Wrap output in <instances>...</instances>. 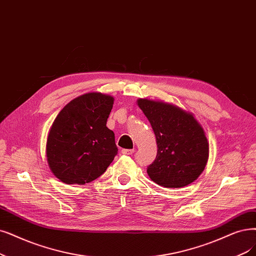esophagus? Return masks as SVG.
<instances>
[{
	"mask_svg": "<svg viewBox=\"0 0 256 256\" xmlns=\"http://www.w3.org/2000/svg\"><path fill=\"white\" fill-rule=\"evenodd\" d=\"M135 152V150L134 148H123L122 150V154H124V155H132Z\"/></svg>",
	"mask_w": 256,
	"mask_h": 256,
	"instance_id": "obj_1",
	"label": "esophagus"
}]
</instances>
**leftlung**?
Returning a JSON list of instances; mask_svg holds the SVG:
<instances>
[{"mask_svg":"<svg viewBox=\"0 0 256 256\" xmlns=\"http://www.w3.org/2000/svg\"><path fill=\"white\" fill-rule=\"evenodd\" d=\"M154 130L157 156L146 172L154 182L166 188H182L198 178L209 158L204 132L192 114L172 104L139 99Z\"/></svg>","mask_w":256,"mask_h":256,"instance_id":"1","label":"left lung"}]
</instances>
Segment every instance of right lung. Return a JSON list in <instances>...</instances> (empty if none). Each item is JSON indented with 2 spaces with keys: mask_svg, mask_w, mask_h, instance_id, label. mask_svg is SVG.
Wrapping results in <instances>:
<instances>
[{
  "mask_svg": "<svg viewBox=\"0 0 256 256\" xmlns=\"http://www.w3.org/2000/svg\"><path fill=\"white\" fill-rule=\"evenodd\" d=\"M114 98L88 92L74 99L54 119L46 144L54 175L68 184H88L106 171L118 153L106 121Z\"/></svg>",
  "mask_w": 256,
  "mask_h": 256,
  "instance_id": "add662e5",
  "label": "right lung"
}]
</instances>
